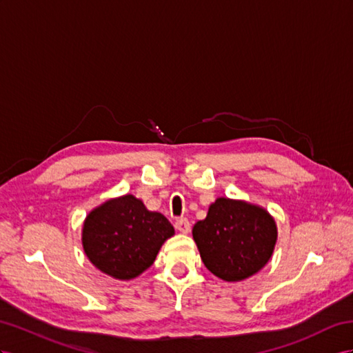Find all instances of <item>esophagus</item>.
<instances>
[{
  "instance_id": "34e87169",
  "label": "esophagus",
  "mask_w": 353,
  "mask_h": 353,
  "mask_svg": "<svg viewBox=\"0 0 353 353\" xmlns=\"http://www.w3.org/2000/svg\"><path fill=\"white\" fill-rule=\"evenodd\" d=\"M174 225H176V230L180 231L182 234H188L189 231H191V223H189V221L185 219V218L177 219Z\"/></svg>"
}]
</instances>
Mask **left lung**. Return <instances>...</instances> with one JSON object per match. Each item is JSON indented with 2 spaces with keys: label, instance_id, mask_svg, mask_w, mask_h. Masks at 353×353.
<instances>
[{
  "label": "left lung",
  "instance_id": "1",
  "mask_svg": "<svg viewBox=\"0 0 353 353\" xmlns=\"http://www.w3.org/2000/svg\"><path fill=\"white\" fill-rule=\"evenodd\" d=\"M192 237L207 270L225 282H240L267 265L277 225L264 207L219 196L194 225Z\"/></svg>",
  "mask_w": 353,
  "mask_h": 353
}]
</instances>
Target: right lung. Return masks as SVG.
I'll list each match as a JSON object with an SVG mask.
<instances>
[{"instance_id": "1", "label": "right lung", "mask_w": 353, "mask_h": 353, "mask_svg": "<svg viewBox=\"0 0 353 353\" xmlns=\"http://www.w3.org/2000/svg\"><path fill=\"white\" fill-rule=\"evenodd\" d=\"M173 236V225L164 214L148 210L139 198L125 194L86 214L82 245L99 271L117 280H131L153 264L162 245Z\"/></svg>"}]
</instances>
